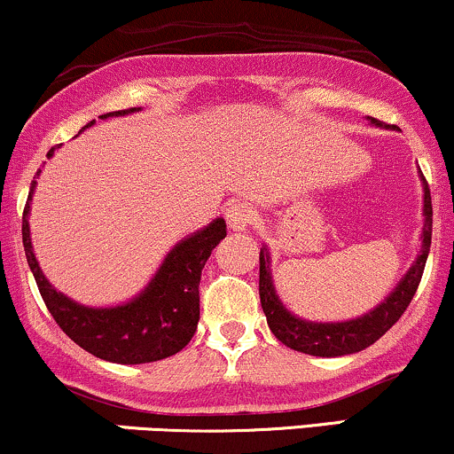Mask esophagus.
<instances>
[{
    "instance_id": "obj_1",
    "label": "esophagus",
    "mask_w": 454,
    "mask_h": 454,
    "mask_svg": "<svg viewBox=\"0 0 454 454\" xmlns=\"http://www.w3.org/2000/svg\"><path fill=\"white\" fill-rule=\"evenodd\" d=\"M254 218H257L254 216V210L248 204H244V201H238V204H231L227 207V223L229 227L236 229V231L248 227Z\"/></svg>"
}]
</instances>
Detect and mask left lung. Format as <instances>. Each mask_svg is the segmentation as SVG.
I'll return each mask as SVG.
<instances>
[{
  "instance_id": "left-lung-1",
  "label": "left lung",
  "mask_w": 454,
  "mask_h": 454,
  "mask_svg": "<svg viewBox=\"0 0 454 454\" xmlns=\"http://www.w3.org/2000/svg\"><path fill=\"white\" fill-rule=\"evenodd\" d=\"M376 125H382L380 121L372 119ZM423 176V174H420ZM425 184V227H423V250H420L417 263L410 268V271L399 282L397 289L382 301L376 310H372L365 317L355 318L348 323H306L301 318L293 317L291 312L285 310L278 297H276L274 285H271L268 263L270 254L268 248H261L259 254V295L261 308H263L265 317L271 333L280 340L282 344L297 353H306L314 356H342L350 353H359L382 338L388 329L395 325L406 308L412 301L414 293H417L420 278H423L425 263H427V254L431 247V227H434V207H431V193L429 184L423 176Z\"/></svg>"
}]
</instances>
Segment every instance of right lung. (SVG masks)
I'll return each mask as SVG.
<instances>
[{
    "instance_id": "obj_1",
    "label": "right lung",
    "mask_w": 454,
    "mask_h": 454,
    "mask_svg": "<svg viewBox=\"0 0 454 454\" xmlns=\"http://www.w3.org/2000/svg\"><path fill=\"white\" fill-rule=\"evenodd\" d=\"M133 110L136 108L108 112L99 119L129 114ZM90 125L93 121L84 127ZM55 148L57 146H52L46 157H52ZM35 176H40V172ZM34 189L35 180L31 183L23 210L25 257L34 271L42 300L55 323L63 329V333L87 353L112 361V364H151V361L168 359V356L180 353L191 342L197 329L201 270L216 244L227 236L225 221L216 218L204 231H197L195 236L180 242L168 254L161 270L157 271V276L140 297L125 306L99 310V308H84L67 300L66 295L52 289L51 282L40 271L34 250H31L29 221H27Z\"/></svg>"
}]
</instances>
